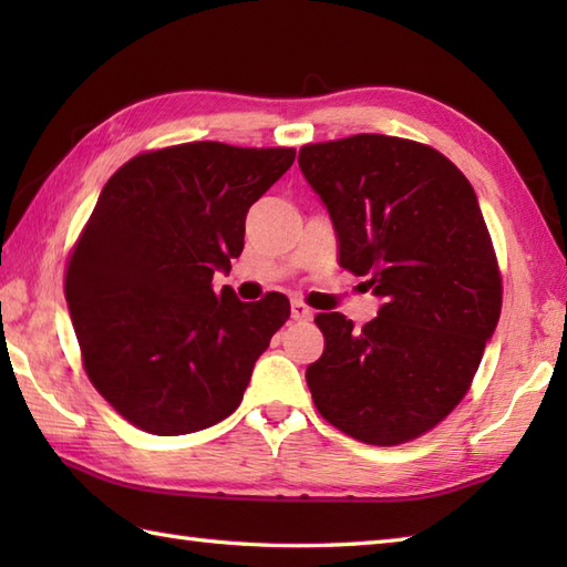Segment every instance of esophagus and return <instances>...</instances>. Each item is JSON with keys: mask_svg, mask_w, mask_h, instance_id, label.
I'll return each mask as SVG.
<instances>
[{"mask_svg": "<svg viewBox=\"0 0 567 567\" xmlns=\"http://www.w3.org/2000/svg\"><path fill=\"white\" fill-rule=\"evenodd\" d=\"M292 319L295 321H309L311 319V309L302 302H292Z\"/></svg>", "mask_w": 567, "mask_h": 567, "instance_id": "esophagus-1", "label": "esophagus"}]
</instances>
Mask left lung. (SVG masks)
<instances>
[{"label": "left lung", "mask_w": 567, "mask_h": 567, "mask_svg": "<svg viewBox=\"0 0 567 567\" xmlns=\"http://www.w3.org/2000/svg\"><path fill=\"white\" fill-rule=\"evenodd\" d=\"M299 171L327 207L341 268L382 299L363 329L319 315L323 355L307 368L319 414L348 436L396 445L463 400L497 329L502 280L477 195L414 141L358 134L311 143Z\"/></svg>", "instance_id": "8db88e82"}]
</instances>
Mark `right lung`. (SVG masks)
<instances>
[{
	"label": "right lung",
	"instance_id": "obj_1",
	"mask_svg": "<svg viewBox=\"0 0 567 567\" xmlns=\"http://www.w3.org/2000/svg\"><path fill=\"white\" fill-rule=\"evenodd\" d=\"M292 163V148L199 141L136 155L104 185L65 299L92 384L134 426L183 436L244 400L290 299L240 302L212 277L231 270L248 209Z\"/></svg>",
	"mask_w": 567,
	"mask_h": 567
}]
</instances>
